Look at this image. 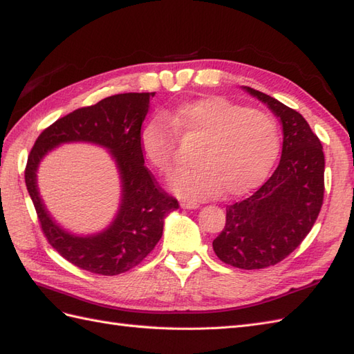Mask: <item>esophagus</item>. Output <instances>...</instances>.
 Wrapping results in <instances>:
<instances>
[{
    "instance_id": "1",
    "label": "esophagus",
    "mask_w": 354,
    "mask_h": 354,
    "mask_svg": "<svg viewBox=\"0 0 354 354\" xmlns=\"http://www.w3.org/2000/svg\"><path fill=\"white\" fill-rule=\"evenodd\" d=\"M198 206L201 205L193 201H180V207H183V209H197Z\"/></svg>"
}]
</instances>
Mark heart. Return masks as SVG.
I'll return each instance as SVG.
<instances>
[{"label": "heart", "mask_w": 354, "mask_h": 354, "mask_svg": "<svg viewBox=\"0 0 354 354\" xmlns=\"http://www.w3.org/2000/svg\"><path fill=\"white\" fill-rule=\"evenodd\" d=\"M142 127L145 156L160 174L178 165V138L196 143L193 167L179 171L170 187L185 198L234 197L251 192L268 178L279 152L272 116L224 97H205L169 109Z\"/></svg>", "instance_id": "b5f03b06"}]
</instances>
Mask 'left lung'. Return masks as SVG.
<instances>
[{"label": "left lung", "instance_id": "obj_1", "mask_svg": "<svg viewBox=\"0 0 354 354\" xmlns=\"http://www.w3.org/2000/svg\"><path fill=\"white\" fill-rule=\"evenodd\" d=\"M283 124V152L272 176L245 201L227 206L212 242L216 257L239 269L274 266L293 252L319 216L324 194V153L305 118L277 98L242 86Z\"/></svg>", "mask_w": 354, "mask_h": 354}]
</instances>
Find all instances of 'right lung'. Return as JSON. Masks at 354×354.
Here are the masks:
<instances>
[{
    "label": "right lung",
    "instance_id": "add662e5",
    "mask_svg": "<svg viewBox=\"0 0 354 354\" xmlns=\"http://www.w3.org/2000/svg\"><path fill=\"white\" fill-rule=\"evenodd\" d=\"M156 93H125L80 107L49 125L35 140L25 169V184L44 236L75 266L98 275H118L138 266L157 245L165 218L179 207L145 166L140 130ZM86 141L106 147L122 179V203L103 232L77 237L62 230L47 212L37 187L39 161L62 142Z\"/></svg>",
    "mask_w": 354,
    "mask_h": 354
}]
</instances>
